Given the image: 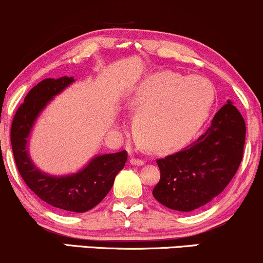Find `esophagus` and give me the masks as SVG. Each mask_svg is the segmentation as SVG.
<instances>
[{
  "instance_id": "esophagus-1",
  "label": "esophagus",
  "mask_w": 263,
  "mask_h": 263,
  "mask_svg": "<svg viewBox=\"0 0 263 263\" xmlns=\"http://www.w3.org/2000/svg\"><path fill=\"white\" fill-rule=\"evenodd\" d=\"M132 165H143L144 164V161L143 159H140V158H135V157H132L131 161H129Z\"/></svg>"
}]
</instances>
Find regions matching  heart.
I'll use <instances>...</instances> for the list:
<instances>
[{"mask_svg": "<svg viewBox=\"0 0 263 263\" xmlns=\"http://www.w3.org/2000/svg\"><path fill=\"white\" fill-rule=\"evenodd\" d=\"M214 87L198 75L183 78L174 71H159L144 78L128 93L126 105L137 112L135 131L138 141L153 151L183 146L201 127L214 104Z\"/></svg>", "mask_w": 263, "mask_h": 263, "instance_id": "1", "label": "heart"}]
</instances>
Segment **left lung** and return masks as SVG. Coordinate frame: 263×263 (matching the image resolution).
<instances>
[{
    "instance_id": "obj_1",
    "label": "left lung",
    "mask_w": 263,
    "mask_h": 263,
    "mask_svg": "<svg viewBox=\"0 0 263 263\" xmlns=\"http://www.w3.org/2000/svg\"><path fill=\"white\" fill-rule=\"evenodd\" d=\"M245 136V121L228 100L197 141L174 155L157 159L161 179L153 188V197L178 211H192L208 204L237 172Z\"/></svg>"
}]
</instances>
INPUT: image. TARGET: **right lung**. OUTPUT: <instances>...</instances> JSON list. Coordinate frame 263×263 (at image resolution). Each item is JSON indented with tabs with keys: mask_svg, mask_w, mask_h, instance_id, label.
I'll list each match as a JSON object with an SVG mask.
<instances>
[{
	"mask_svg": "<svg viewBox=\"0 0 263 263\" xmlns=\"http://www.w3.org/2000/svg\"><path fill=\"white\" fill-rule=\"evenodd\" d=\"M71 83L74 78L62 77L44 79L32 87L12 121L11 144L18 172L35 195L58 209L85 213L112 188L115 177L127 161V152L95 156L83 170L68 176H50L39 171L28 155V137L39 114Z\"/></svg>",
	"mask_w": 263,
	"mask_h": 263,
	"instance_id": "1",
	"label": "right lung"
}]
</instances>
